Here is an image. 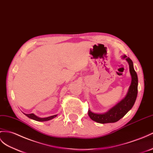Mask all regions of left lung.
I'll return each mask as SVG.
<instances>
[{
  "mask_svg": "<svg viewBox=\"0 0 153 153\" xmlns=\"http://www.w3.org/2000/svg\"><path fill=\"white\" fill-rule=\"evenodd\" d=\"M125 59L129 65V71L131 76V83L128 92L123 99L114 107L105 113H94L88 109V116L93 120L99 123H115L127 114L134 105L138 94V76L135 72L133 62L129 57L124 55L121 57Z\"/></svg>",
  "mask_w": 153,
  "mask_h": 153,
  "instance_id": "8db88e82",
  "label": "left lung"
}]
</instances>
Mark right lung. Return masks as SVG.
I'll list each match as a JSON object with an SVG mask.
<instances>
[{"label":"right lung","instance_id":"obj_1","mask_svg":"<svg viewBox=\"0 0 153 153\" xmlns=\"http://www.w3.org/2000/svg\"><path fill=\"white\" fill-rule=\"evenodd\" d=\"M24 114H25L27 117H28L30 119H32L33 120H36L37 121H49L50 120H52L54 117H56L57 115H53V116H51L49 117H38L36 115H35L33 113L32 114H25L24 113Z\"/></svg>","mask_w":153,"mask_h":153}]
</instances>
